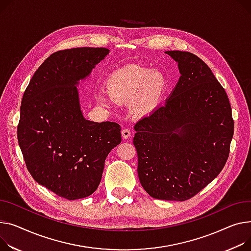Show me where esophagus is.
Segmentation results:
<instances>
[{"instance_id": "obj_1", "label": "esophagus", "mask_w": 251, "mask_h": 251, "mask_svg": "<svg viewBox=\"0 0 251 251\" xmlns=\"http://www.w3.org/2000/svg\"><path fill=\"white\" fill-rule=\"evenodd\" d=\"M122 137L123 139H128L131 136V131L128 128H125L122 130Z\"/></svg>"}]
</instances>
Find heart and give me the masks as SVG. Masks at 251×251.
<instances>
[{"label": "heart", "mask_w": 251, "mask_h": 251, "mask_svg": "<svg viewBox=\"0 0 251 251\" xmlns=\"http://www.w3.org/2000/svg\"><path fill=\"white\" fill-rule=\"evenodd\" d=\"M168 81L158 71L140 65H129L114 72L107 79V94L100 91L97 102L109 107L113 102L127 104L138 117L152 114L161 104Z\"/></svg>", "instance_id": "b5f03b06"}]
</instances>
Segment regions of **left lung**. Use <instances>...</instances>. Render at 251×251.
<instances>
[{
  "instance_id": "1",
  "label": "left lung",
  "mask_w": 251,
  "mask_h": 251,
  "mask_svg": "<svg viewBox=\"0 0 251 251\" xmlns=\"http://www.w3.org/2000/svg\"><path fill=\"white\" fill-rule=\"evenodd\" d=\"M180 76L165 104L134 127L138 177L146 193L186 201L223 170L234 132L229 99L197 55L171 50Z\"/></svg>"
}]
</instances>
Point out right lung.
<instances>
[{
    "label": "right lung",
    "instance_id": "obj_1",
    "mask_svg": "<svg viewBox=\"0 0 251 251\" xmlns=\"http://www.w3.org/2000/svg\"><path fill=\"white\" fill-rule=\"evenodd\" d=\"M110 50L78 47L50 55L24 92L17 128L27 169L38 183L68 200L91 196L105 160L121 142V127L82 115L76 86Z\"/></svg>",
    "mask_w": 251,
    "mask_h": 251
}]
</instances>
